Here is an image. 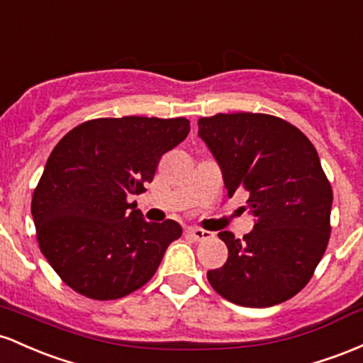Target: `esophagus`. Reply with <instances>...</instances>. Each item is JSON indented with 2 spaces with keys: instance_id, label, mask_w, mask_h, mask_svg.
Segmentation results:
<instances>
[{
  "instance_id": "esophagus-1",
  "label": "esophagus",
  "mask_w": 363,
  "mask_h": 363,
  "mask_svg": "<svg viewBox=\"0 0 363 363\" xmlns=\"http://www.w3.org/2000/svg\"><path fill=\"white\" fill-rule=\"evenodd\" d=\"M190 236H192L194 240H197V242H202V240H207L213 236V233L211 231H206L202 230V228H189V231H186Z\"/></svg>"
}]
</instances>
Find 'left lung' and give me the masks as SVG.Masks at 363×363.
Wrapping results in <instances>:
<instances>
[{
    "label": "left lung",
    "mask_w": 363,
    "mask_h": 363,
    "mask_svg": "<svg viewBox=\"0 0 363 363\" xmlns=\"http://www.w3.org/2000/svg\"><path fill=\"white\" fill-rule=\"evenodd\" d=\"M199 137L223 171L228 197L247 192L254 230L228 247L223 267L207 272L223 298L264 308L286 302L312 278L331 235L333 189L312 142L278 116L233 113L201 118Z\"/></svg>",
    "instance_id": "1"
}]
</instances>
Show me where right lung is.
<instances>
[{"label":"right lung","instance_id":"add662e5","mask_svg":"<svg viewBox=\"0 0 363 363\" xmlns=\"http://www.w3.org/2000/svg\"><path fill=\"white\" fill-rule=\"evenodd\" d=\"M189 132L186 118H97L56 144L30 211L40 252L72 290L116 300L152 278L182 226L147 223L128 197Z\"/></svg>","mask_w":363,"mask_h":363}]
</instances>
